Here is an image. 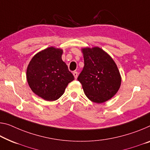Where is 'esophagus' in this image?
<instances>
[{
	"instance_id": "1",
	"label": "esophagus",
	"mask_w": 150,
	"mask_h": 150,
	"mask_svg": "<svg viewBox=\"0 0 150 150\" xmlns=\"http://www.w3.org/2000/svg\"><path fill=\"white\" fill-rule=\"evenodd\" d=\"M73 75H74V76L75 79H76L77 77H78V72H76V71H75V72H73Z\"/></svg>"
}]
</instances>
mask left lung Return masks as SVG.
I'll return each instance as SVG.
<instances>
[{
  "label": "left lung",
  "instance_id": "left-lung-1",
  "mask_svg": "<svg viewBox=\"0 0 150 150\" xmlns=\"http://www.w3.org/2000/svg\"><path fill=\"white\" fill-rule=\"evenodd\" d=\"M82 52L84 66L78 80L88 99L94 103H104L119 89L120 73L111 57L100 48H84Z\"/></svg>",
  "mask_w": 150,
  "mask_h": 150
}]
</instances>
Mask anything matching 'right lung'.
I'll use <instances>...</instances> for the list:
<instances>
[{
	"label": "right lung",
	"mask_w": 150,
	"mask_h": 150,
	"mask_svg": "<svg viewBox=\"0 0 150 150\" xmlns=\"http://www.w3.org/2000/svg\"><path fill=\"white\" fill-rule=\"evenodd\" d=\"M63 51L48 47L34 56L27 70L30 88L45 100L54 101L64 94L74 77L62 59Z\"/></svg>",
	"instance_id": "1"
}]
</instances>
